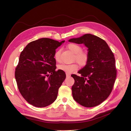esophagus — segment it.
Segmentation results:
<instances>
[{
    "label": "esophagus",
    "mask_w": 131,
    "mask_h": 131,
    "mask_svg": "<svg viewBox=\"0 0 131 131\" xmlns=\"http://www.w3.org/2000/svg\"><path fill=\"white\" fill-rule=\"evenodd\" d=\"M66 77H70L71 76L70 74L68 73H66Z\"/></svg>",
    "instance_id": "1"
}]
</instances>
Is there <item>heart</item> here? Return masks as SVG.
Wrapping results in <instances>:
<instances>
[{"label": "heart", "instance_id": "obj_1", "mask_svg": "<svg viewBox=\"0 0 131 131\" xmlns=\"http://www.w3.org/2000/svg\"><path fill=\"white\" fill-rule=\"evenodd\" d=\"M67 48L71 51L74 54V60H75L81 66L86 65L89 60V55L86 52L82 51V47L80 45L74 43H71L67 45ZM61 50H58L54 53V59L57 61L60 60V54ZM78 66L77 64L73 63L71 64H61L58 65V69L63 71L67 73H72L74 71L77 70Z\"/></svg>", "mask_w": 131, "mask_h": 131}]
</instances>
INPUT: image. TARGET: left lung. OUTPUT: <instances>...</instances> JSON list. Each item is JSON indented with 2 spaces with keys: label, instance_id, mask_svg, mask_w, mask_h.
Returning a JSON list of instances; mask_svg holds the SVG:
<instances>
[{
  "label": "left lung",
  "instance_id": "left-lung-1",
  "mask_svg": "<svg viewBox=\"0 0 131 131\" xmlns=\"http://www.w3.org/2000/svg\"><path fill=\"white\" fill-rule=\"evenodd\" d=\"M69 42L83 44L89 55L87 64L78 71L81 76L71 75L75 81L72 87L73 99L84 107L97 106L112 90L117 75L114 54L104 40L90 34Z\"/></svg>",
  "mask_w": 131,
  "mask_h": 131
}]
</instances>
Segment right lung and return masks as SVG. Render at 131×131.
I'll return each mask as SVG.
<instances>
[{
    "label": "right lung",
    "mask_w": 131,
    "mask_h": 131,
    "mask_svg": "<svg viewBox=\"0 0 131 131\" xmlns=\"http://www.w3.org/2000/svg\"><path fill=\"white\" fill-rule=\"evenodd\" d=\"M65 42L42 38L30 42L21 52L15 77L23 97L33 106H47L56 100L66 78L64 71H56V49Z\"/></svg>",
    "instance_id": "right-lung-1"
}]
</instances>
